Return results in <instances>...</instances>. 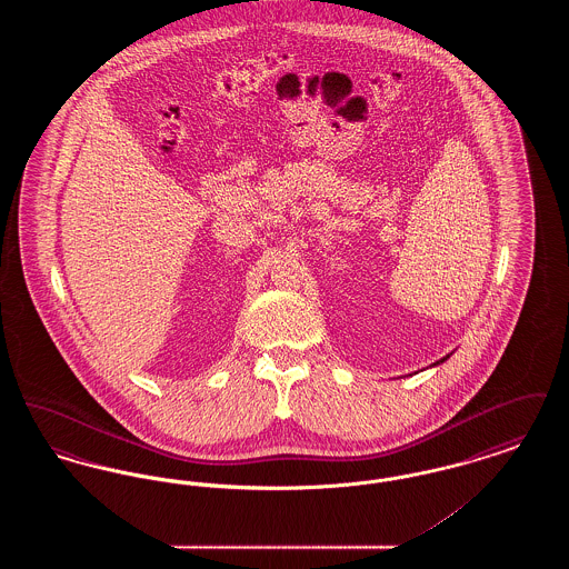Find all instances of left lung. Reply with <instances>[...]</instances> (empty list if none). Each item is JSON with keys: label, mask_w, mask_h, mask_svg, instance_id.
Segmentation results:
<instances>
[{"label": "left lung", "mask_w": 569, "mask_h": 569, "mask_svg": "<svg viewBox=\"0 0 569 569\" xmlns=\"http://www.w3.org/2000/svg\"><path fill=\"white\" fill-rule=\"evenodd\" d=\"M446 358H448V356H446ZM446 358H441V360H439V362H443V360H446Z\"/></svg>", "instance_id": "obj_1"}]
</instances>
